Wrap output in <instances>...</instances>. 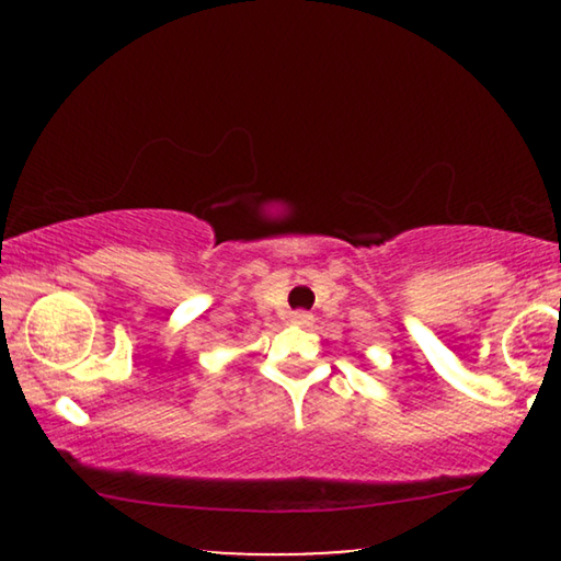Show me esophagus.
I'll use <instances>...</instances> for the list:
<instances>
[{
  "label": "esophagus",
  "instance_id": "1",
  "mask_svg": "<svg viewBox=\"0 0 561 561\" xmlns=\"http://www.w3.org/2000/svg\"><path fill=\"white\" fill-rule=\"evenodd\" d=\"M290 321H294V324H298V327H311L313 317L309 311H294V313H290Z\"/></svg>",
  "mask_w": 561,
  "mask_h": 561
}]
</instances>
